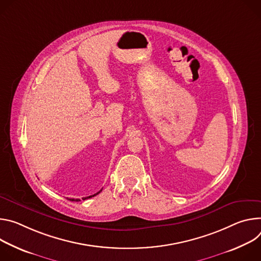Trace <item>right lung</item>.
Segmentation results:
<instances>
[{"mask_svg":"<svg viewBox=\"0 0 261 261\" xmlns=\"http://www.w3.org/2000/svg\"><path fill=\"white\" fill-rule=\"evenodd\" d=\"M100 192H101V190H100V191H99V192H97V193H96V194H94V195H91V196H89V197H85V198H83V200H86V199H88V198H91V197H94V196H96V195H97V194H99V193H100ZM69 200H70V201H80V200H79V199H69Z\"/></svg>","mask_w":261,"mask_h":261,"instance_id":"1","label":"right lung"}]
</instances>
